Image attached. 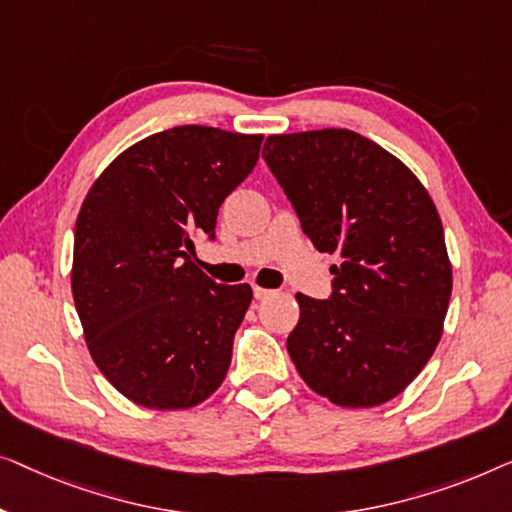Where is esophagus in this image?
Returning a JSON list of instances; mask_svg holds the SVG:
<instances>
[{
  "mask_svg": "<svg viewBox=\"0 0 512 512\" xmlns=\"http://www.w3.org/2000/svg\"><path fill=\"white\" fill-rule=\"evenodd\" d=\"M253 294H255V299H259V301H262V299H269L271 297V294H273V290H266V287H253Z\"/></svg>",
  "mask_w": 512,
  "mask_h": 512,
  "instance_id": "1",
  "label": "esophagus"
}]
</instances>
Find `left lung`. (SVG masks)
<instances>
[{
  "mask_svg": "<svg viewBox=\"0 0 512 512\" xmlns=\"http://www.w3.org/2000/svg\"><path fill=\"white\" fill-rule=\"evenodd\" d=\"M264 162L331 264V297L297 294L287 352L336 406L371 408L413 383L443 334L452 266L441 218L406 164L350 129L273 134Z\"/></svg>",
  "mask_w": 512,
  "mask_h": 512,
  "instance_id": "1",
  "label": "left lung"
}]
</instances>
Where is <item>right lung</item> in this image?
Masks as SVG:
<instances>
[{"label":"right lung","mask_w":512,"mask_h":512,"mask_svg":"<svg viewBox=\"0 0 512 512\" xmlns=\"http://www.w3.org/2000/svg\"><path fill=\"white\" fill-rule=\"evenodd\" d=\"M262 134L183 125L129 146L104 169L76 220L71 292L85 343L122 397L192 408L222 385L253 290L218 285L194 262Z\"/></svg>","instance_id":"right-lung-1"}]
</instances>
